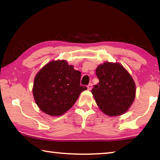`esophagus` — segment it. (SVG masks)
I'll return each instance as SVG.
<instances>
[{
    "instance_id": "1",
    "label": "esophagus",
    "mask_w": 160,
    "mask_h": 160,
    "mask_svg": "<svg viewBox=\"0 0 160 160\" xmlns=\"http://www.w3.org/2000/svg\"><path fill=\"white\" fill-rule=\"evenodd\" d=\"M92 83H90L88 85V90H92Z\"/></svg>"
}]
</instances>
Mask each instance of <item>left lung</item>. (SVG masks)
Returning <instances> with one entry per match:
<instances>
[{
	"instance_id": "8db88e82",
	"label": "left lung",
	"mask_w": 160,
	"mask_h": 160,
	"mask_svg": "<svg viewBox=\"0 0 160 160\" xmlns=\"http://www.w3.org/2000/svg\"><path fill=\"white\" fill-rule=\"evenodd\" d=\"M99 80L92 90L97 106L109 116L126 113L135 97L136 88L133 79L119 63L104 62L96 69Z\"/></svg>"
}]
</instances>
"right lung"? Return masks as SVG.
Wrapping results in <instances>:
<instances>
[{
    "mask_svg": "<svg viewBox=\"0 0 160 160\" xmlns=\"http://www.w3.org/2000/svg\"><path fill=\"white\" fill-rule=\"evenodd\" d=\"M81 72L66 61H51L40 69L34 80V99L43 112L52 116L63 115L87 90L80 85Z\"/></svg>",
    "mask_w": 160,
    "mask_h": 160,
    "instance_id": "add662e5",
    "label": "right lung"
}]
</instances>
